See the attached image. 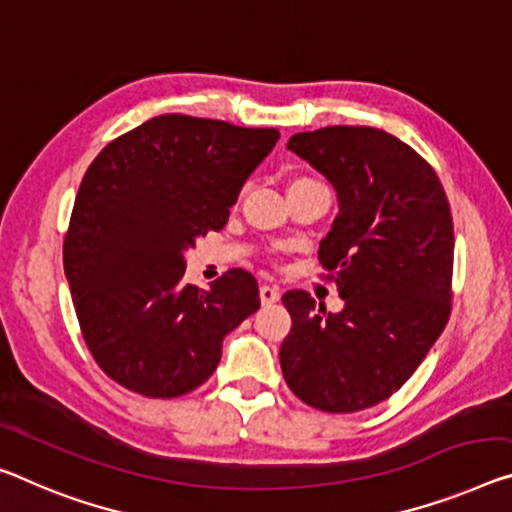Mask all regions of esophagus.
Returning <instances> with one entry per match:
<instances>
[{
  "mask_svg": "<svg viewBox=\"0 0 512 512\" xmlns=\"http://www.w3.org/2000/svg\"><path fill=\"white\" fill-rule=\"evenodd\" d=\"M279 297H281V293H279L277 286H270V283H263V286H261V302H263L265 306L279 302Z\"/></svg>",
  "mask_w": 512,
  "mask_h": 512,
  "instance_id": "esophagus-1",
  "label": "esophagus"
}]
</instances>
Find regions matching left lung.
<instances>
[{
    "instance_id": "left-lung-1",
    "label": "left lung",
    "mask_w": 512,
    "mask_h": 512,
    "mask_svg": "<svg viewBox=\"0 0 512 512\" xmlns=\"http://www.w3.org/2000/svg\"><path fill=\"white\" fill-rule=\"evenodd\" d=\"M288 151L329 180L338 201L318 258L343 309L304 290L281 302L293 327L279 361L290 391L322 412H359L407 382L451 313L453 219L435 171L389 132L329 125Z\"/></svg>"
}]
</instances>
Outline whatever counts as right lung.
Segmentation results:
<instances>
[{"mask_svg": "<svg viewBox=\"0 0 512 512\" xmlns=\"http://www.w3.org/2000/svg\"><path fill=\"white\" fill-rule=\"evenodd\" d=\"M277 141L274 128L164 114L107 144L84 174L64 272L84 341L121 387L148 398L201 387L226 334L258 311L249 272L190 286L185 254L224 229Z\"/></svg>", "mask_w": 512, "mask_h": 512, "instance_id": "obj_1", "label": "right lung"}]
</instances>
